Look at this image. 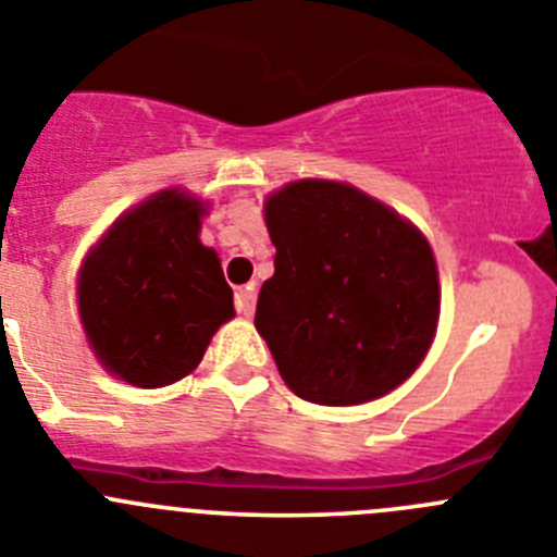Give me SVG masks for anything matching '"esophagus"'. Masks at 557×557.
I'll list each match as a JSON object with an SVG mask.
<instances>
[{
  "mask_svg": "<svg viewBox=\"0 0 557 557\" xmlns=\"http://www.w3.org/2000/svg\"><path fill=\"white\" fill-rule=\"evenodd\" d=\"M236 310L242 315H252L255 313V285H242V288L236 290Z\"/></svg>",
  "mask_w": 557,
  "mask_h": 557,
  "instance_id": "esophagus-1",
  "label": "esophagus"
}]
</instances>
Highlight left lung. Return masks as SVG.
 Listing matches in <instances>:
<instances>
[{
    "instance_id": "obj_1",
    "label": "left lung",
    "mask_w": 557,
    "mask_h": 557,
    "mask_svg": "<svg viewBox=\"0 0 557 557\" xmlns=\"http://www.w3.org/2000/svg\"><path fill=\"white\" fill-rule=\"evenodd\" d=\"M274 274L255 326L296 396L351 407L387 396L431 346L440 280L423 233L355 186L294 181L267 200Z\"/></svg>"
}]
</instances>
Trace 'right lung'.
<instances>
[{
    "label": "right lung",
    "mask_w": 557,
    "mask_h": 557,
    "mask_svg": "<svg viewBox=\"0 0 557 557\" xmlns=\"http://www.w3.org/2000/svg\"><path fill=\"white\" fill-rule=\"evenodd\" d=\"M202 202L168 189L117 220L79 272V315L98 360L134 387H164L197 368L233 290L202 247Z\"/></svg>",
    "instance_id": "right-lung-1"
}]
</instances>
